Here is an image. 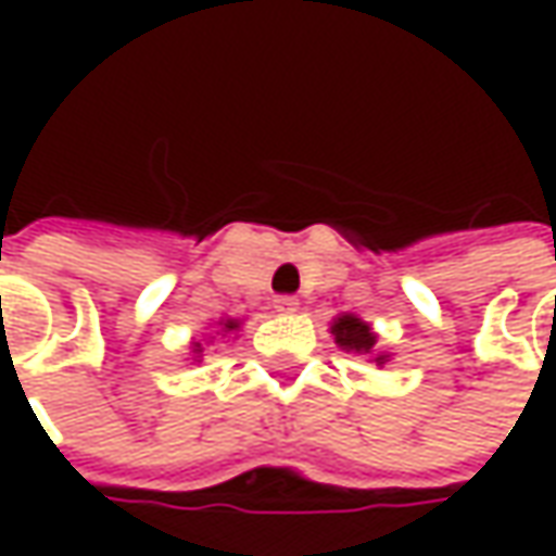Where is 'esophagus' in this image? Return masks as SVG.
<instances>
[{"mask_svg": "<svg viewBox=\"0 0 556 556\" xmlns=\"http://www.w3.org/2000/svg\"><path fill=\"white\" fill-rule=\"evenodd\" d=\"M271 306H275V312H296V309H300V303H296L293 296H288V293L275 296V300H271Z\"/></svg>", "mask_w": 556, "mask_h": 556, "instance_id": "obj_1", "label": "esophagus"}]
</instances>
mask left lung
Masks as SVG:
<instances>
[{
    "instance_id": "left-lung-1",
    "label": "left lung",
    "mask_w": 556,
    "mask_h": 556,
    "mask_svg": "<svg viewBox=\"0 0 556 556\" xmlns=\"http://www.w3.org/2000/svg\"><path fill=\"white\" fill-rule=\"evenodd\" d=\"M331 331L343 350H355V353H371L374 350L371 328H368L362 318H355V315H343V318H337ZM377 362H383V355H380Z\"/></svg>"
}]
</instances>
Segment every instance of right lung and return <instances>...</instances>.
I'll return each mask as SVG.
<instances>
[{
	"mask_svg": "<svg viewBox=\"0 0 556 556\" xmlns=\"http://www.w3.org/2000/svg\"><path fill=\"white\" fill-rule=\"evenodd\" d=\"M235 328H238L235 321H225V331H235Z\"/></svg>",
	"mask_w": 556,
	"mask_h": 556,
	"instance_id": "add662e5",
	"label": "right lung"
}]
</instances>
